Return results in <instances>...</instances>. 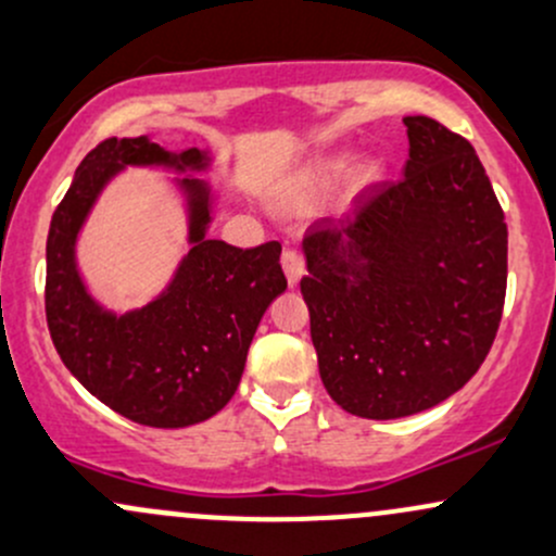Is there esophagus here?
<instances>
[{"instance_id": "34e87169", "label": "esophagus", "mask_w": 556, "mask_h": 556, "mask_svg": "<svg viewBox=\"0 0 556 556\" xmlns=\"http://www.w3.org/2000/svg\"><path fill=\"white\" fill-rule=\"evenodd\" d=\"M280 265H283V273H286V278H289L291 286H294L296 280L304 276V260L296 249H286V252L280 254Z\"/></svg>"}]
</instances>
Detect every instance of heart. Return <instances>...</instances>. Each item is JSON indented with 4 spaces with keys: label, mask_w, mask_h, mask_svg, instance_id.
I'll return each instance as SVG.
<instances>
[{
    "label": "heart",
    "mask_w": 556,
    "mask_h": 556,
    "mask_svg": "<svg viewBox=\"0 0 556 556\" xmlns=\"http://www.w3.org/2000/svg\"><path fill=\"white\" fill-rule=\"evenodd\" d=\"M350 169H352L350 159H331L328 164L320 166V172L315 175V182H318L320 188H331V185L344 180V177L350 175Z\"/></svg>",
    "instance_id": "obj_1"
}]
</instances>
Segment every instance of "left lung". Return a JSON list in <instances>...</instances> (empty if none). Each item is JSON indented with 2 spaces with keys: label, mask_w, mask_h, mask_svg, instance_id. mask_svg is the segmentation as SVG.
I'll list each match as a JSON object with an SVG mask.
<instances>
[{
  "label": "left lung",
  "mask_w": 556,
  "mask_h": 556,
  "mask_svg": "<svg viewBox=\"0 0 556 556\" xmlns=\"http://www.w3.org/2000/svg\"><path fill=\"white\" fill-rule=\"evenodd\" d=\"M403 122V177L302 241L320 379L361 419L419 414L462 390L504 313L509 236L475 148L429 116Z\"/></svg>",
  "instance_id": "left-lung-1"
}]
</instances>
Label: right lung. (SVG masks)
<instances>
[{
	"label": "right lung",
	"mask_w": 556,
	"mask_h": 556,
	"mask_svg": "<svg viewBox=\"0 0 556 556\" xmlns=\"http://www.w3.org/2000/svg\"><path fill=\"white\" fill-rule=\"evenodd\" d=\"M124 166L201 172L208 156L199 148L169 153L148 137H109L87 153L47 236V326L65 368L100 403L146 427H190L236 395L256 326L286 291L280 243L238 249L208 238L212 193L185 177L190 252L164 294L109 313L89 296L74 247L100 190Z\"/></svg>",
	"instance_id": "add662e5"
}]
</instances>
